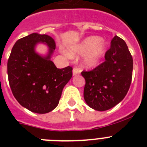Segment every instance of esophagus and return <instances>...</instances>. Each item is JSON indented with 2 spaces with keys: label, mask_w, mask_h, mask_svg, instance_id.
I'll list each match as a JSON object with an SVG mask.
<instances>
[{
  "label": "esophagus",
  "mask_w": 147,
  "mask_h": 147,
  "mask_svg": "<svg viewBox=\"0 0 147 147\" xmlns=\"http://www.w3.org/2000/svg\"><path fill=\"white\" fill-rule=\"evenodd\" d=\"M80 73H81V70H80V68H78V67H74V69H73V75H74V76L80 74Z\"/></svg>",
  "instance_id": "esophagus-1"
}]
</instances>
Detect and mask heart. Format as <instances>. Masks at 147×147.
<instances>
[{
	"label": "heart",
	"mask_w": 147,
	"mask_h": 147,
	"mask_svg": "<svg viewBox=\"0 0 147 147\" xmlns=\"http://www.w3.org/2000/svg\"><path fill=\"white\" fill-rule=\"evenodd\" d=\"M105 49V43L98 37L91 36L85 38L80 43L71 45L69 48V55H81L84 57V65L86 67H94L98 63Z\"/></svg>",
	"instance_id": "obj_1"
}]
</instances>
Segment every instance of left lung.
Instances as JSON below:
<instances>
[{"instance_id":"1","label":"left lung","mask_w":147,"mask_h":147,"mask_svg":"<svg viewBox=\"0 0 147 147\" xmlns=\"http://www.w3.org/2000/svg\"><path fill=\"white\" fill-rule=\"evenodd\" d=\"M105 58L93 70L82 72L85 80L84 98L98 111L112 108L124 99L132 77L133 60L124 40L115 36Z\"/></svg>"}]
</instances>
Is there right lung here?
Here are the masks:
<instances>
[{
	"label": "right lung",
	"instance_id": "right-lung-1",
	"mask_svg": "<svg viewBox=\"0 0 147 147\" xmlns=\"http://www.w3.org/2000/svg\"><path fill=\"white\" fill-rule=\"evenodd\" d=\"M40 42L49 47L45 58L35 52ZM55 49L52 37L33 33L18 40L11 49L7 62L10 88L20 105L32 112L47 113L56 108L63 88L72 77V67L59 69L50 59Z\"/></svg>",
	"mask_w": 147,
	"mask_h": 147
}]
</instances>
